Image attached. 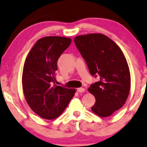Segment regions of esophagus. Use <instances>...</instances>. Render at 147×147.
<instances>
[{
    "mask_svg": "<svg viewBox=\"0 0 147 147\" xmlns=\"http://www.w3.org/2000/svg\"><path fill=\"white\" fill-rule=\"evenodd\" d=\"M85 89L83 87H80V88H78L77 89V91L78 92V93H83V92H84Z\"/></svg>",
    "mask_w": 147,
    "mask_h": 147,
    "instance_id": "34e87169",
    "label": "esophagus"
}]
</instances>
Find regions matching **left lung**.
Instances as JSON below:
<instances>
[{
	"label": "left lung",
	"instance_id": "8db88e82",
	"mask_svg": "<svg viewBox=\"0 0 147 147\" xmlns=\"http://www.w3.org/2000/svg\"><path fill=\"white\" fill-rule=\"evenodd\" d=\"M92 76L99 80L88 91L95 97L91 110L100 117H107L123 106L129 95L131 77L129 66L121 48L106 35L91 33L74 38Z\"/></svg>",
	"mask_w": 147,
	"mask_h": 147
}]
</instances>
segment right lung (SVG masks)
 Returning a JSON list of instances; mask_svg holds the SVG:
<instances>
[{
    "label": "right lung",
    "mask_w": 147,
    "mask_h": 147,
    "mask_svg": "<svg viewBox=\"0 0 147 147\" xmlns=\"http://www.w3.org/2000/svg\"><path fill=\"white\" fill-rule=\"evenodd\" d=\"M71 42L69 37H43L25 60L22 78L25 99L32 111L47 120L59 117L76 92L54 84L58 59Z\"/></svg>",
    "instance_id": "1"
}]
</instances>
